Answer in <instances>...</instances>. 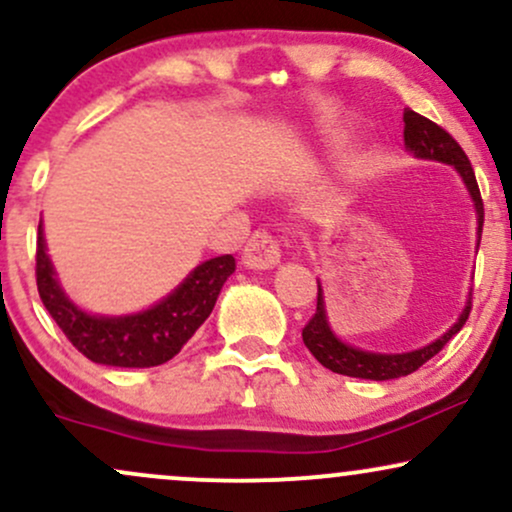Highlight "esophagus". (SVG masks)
I'll return each mask as SVG.
<instances>
[{
    "mask_svg": "<svg viewBox=\"0 0 512 512\" xmlns=\"http://www.w3.org/2000/svg\"><path fill=\"white\" fill-rule=\"evenodd\" d=\"M281 260V238L272 231H255L243 250V262L250 269H269Z\"/></svg>",
    "mask_w": 512,
    "mask_h": 512,
    "instance_id": "1",
    "label": "esophagus"
}]
</instances>
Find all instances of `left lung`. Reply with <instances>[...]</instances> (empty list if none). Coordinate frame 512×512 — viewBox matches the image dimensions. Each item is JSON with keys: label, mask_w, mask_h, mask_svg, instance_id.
Masks as SVG:
<instances>
[{"label": "left lung", "mask_w": 512, "mask_h": 512, "mask_svg": "<svg viewBox=\"0 0 512 512\" xmlns=\"http://www.w3.org/2000/svg\"><path fill=\"white\" fill-rule=\"evenodd\" d=\"M404 144H407V149L414 151L419 158H431V161L450 163V166L457 168L464 185H467L469 195L474 199V207H477L481 240V228H484V202H481L477 175H474L472 163H469L462 146L452 139L450 132H445L443 127L436 125L433 120H428V117L414 113L411 108H404ZM469 313H472V293H469L467 308L462 310L460 320L433 344H428L419 351H409V354H370V351L354 349V346L339 342V339L334 337L330 325H327L322 289L317 286V308L315 315L308 320V325L303 327V344L308 346L310 354H313L322 366L330 368L332 373L366 380H392L414 373V370H419L426 361H431V358L462 330Z\"/></svg>", "instance_id": "8db88e82"}]
</instances>
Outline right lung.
<instances>
[{
    "label": "right lung",
    "instance_id": "right-lung-1",
    "mask_svg": "<svg viewBox=\"0 0 512 512\" xmlns=\"http://www.w3.org/2000/svg\"><path fill=\"white\" fill-rule=\"evenodd\" d=\"M236 272L233 255L211 257L187 276L166 301L127 317L86 315L64 296L55 281L50 257L45 255L43 223L38 226L35 245V281L43 305L60 325L64 337L93 363L117 368L161 366L180 354L187 339L195 334L214 310L223 281Z\"/></svg>",
    "mask_w": 512,
    "mask_h": 512
}]
</instances>
